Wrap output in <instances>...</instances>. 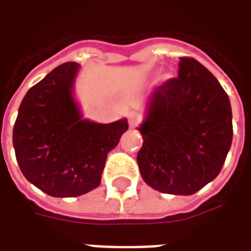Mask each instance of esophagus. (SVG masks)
Here are the masks:
<instances>
[{
    "mask_svg": "<svg viewBox=\"0 0 251 251\" xmlns=\"http://www.w3.org/2000/svg\"><path fill=\"white\" fill-rule=\"evenodd\" d=\"M142 122V117L140 114H137V113H131L129 115V125L130 127H137V126L140 125Z\"/></svg>",
    "mask_w": 251,
    "mask_h": 251,
    "instance_id": "1",
    "label": "esophagus"
}]
</instances>
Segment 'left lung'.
Instances as JSON below:
<instances>
[{"mask_svg": "<svg viewBox=\"0 0 251 251\" xmlns=\"http://www.w3.org/2000/svg\"><path fill=\"white\" fill-rule=\"evenodd\" d=\"M142 179L160 192L192 195L215 179L232 141L231 104L216 77L194 57L158 86L138 127Z\"/></svg>", "mask_w": 251, "mask_h": 251, "instance_id": "obj_1", "label": "left lung"}]
</instances>
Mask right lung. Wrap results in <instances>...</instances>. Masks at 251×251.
Wrapping results in <instances>:
<instances>
[{
	"label": "right lung",
	"instance_id": "obj_1",
	"mask_svg": "<svg viewBox=\"0 0 251 251\" xmlns=\"http://www.w3.org/2000/svg\"><path fill=\"white\" fill-rule=\"evenodd\" d=\"M79 64L63 63L25 94L13 127V147L28 181L55 198L87 194L100 184L107 154L127 121L82 120L72 97Z\"/></svg>",
	"mask_w": 251,
	"mask_h": 251
}]
</instances>
